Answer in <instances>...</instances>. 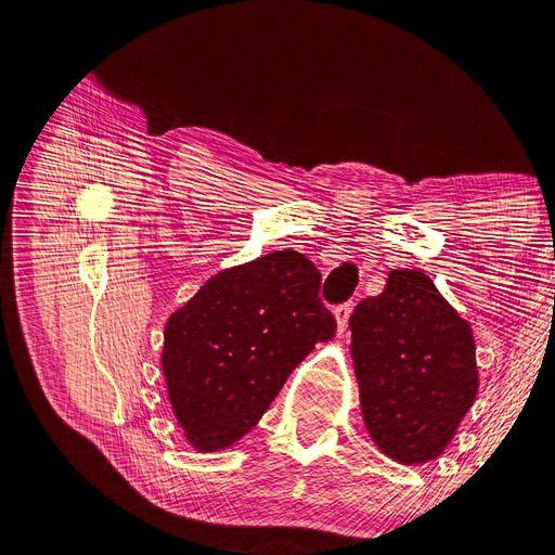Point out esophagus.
I'll return each mask as SVG.
<instances>
[{"label": "esophagus", "mask_w": 555, "mask_h": 555, "mask_svg": "<svg viewBox=\"0 0 555 555\" xmlns=\"http://www.w3.org/2000/svg\"><path fill=\"white\" fill-rule=\"evenodd\" d=\"M335 322H338V331L343 333L347 328V319H349V312H351V304H340L335 306Z\"/></svg>", "instance_id": "1"}]
</instances>
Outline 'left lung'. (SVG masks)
<instances>
[{"label": "left lung", "instance_id": "obj_1", "mask_svg": "<svg viewBox=\"0 0 555 555\" xmlns=\"http://www.w3.org/2000/svg\"><path fill=\"white\" fill-rule=\"evenodd\" d=\"M349 328L375 444L398 463L438 459L477 396L473 328L412 268L391 271L379 296L363 298Z\"/></svg>", "mask_w": 555, "mask_h": 555}]
</instances>
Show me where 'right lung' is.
<instances>
[{"instance_id": "obj_1", "label": "right lung", "mask_w": 555, "mask_h": 555, "mask_svg": "<svg viewBox=\"0 0 555 555\" xmlns=\"http://www.w3.org/2000/svg\"><path fill=\"white\" fill-rule=\"evenodd\" d=\"M319 284L322 273L306 255L275 249L217 273L171 314L162 365L196 449L243 438L314 343L333 338L335 317Z\"/></svg>"}]
</instances>
